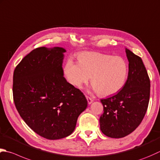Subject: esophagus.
I'll return each mask as SVG.
<instances>
[{
    "label": "esophagus",
    "instance_id": "34e87169",
    "mask_svg": "<svg viewBox=\"0 0 160 160\" xmlns=\"http://www.w3.org/2000/svg\"><path fill=\"white\" fill-rule=\"evenodd\" d=\"M86 98L87 99V101H88V103L89 104H92V102H93V100L90 98V97L89 96H86Z\"/></svg>",
    "mask_w": 160,
    "mask_h": 160
}]
</instances>
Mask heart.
<instances>
[{
	"mask_svg": "<svg viewBox=\"0 0 160 160\" xmlns=\"http://www.w3.org/2000/svg\"><path fill=\"white\" fill-rule=\"evenodd\" d=\"M78 63L69 59L64 68V73L72 85L81 88L88 82L100 96L115 94L126 84L128 66L120 56L96 52H82L78 56Z\"/></svg>",
	"mask_w": 160,
	"mask_h": 160,
	"instance_id": "1",
	"label": "heart"
}]
</instances>
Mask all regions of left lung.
Instances as JSON below:
<instances>
[{"mask_svg": "<svg viewBox=\"0 0 160 160\" xmlns=\"http://www.w3.org/2000/svg\"><path fill=\"white\" fill-rule=\"evenodd\" d=\"M129 62L126 84L115 95L101 99L103 113L101 130L111 138H122L139 126L146 114L150 98V79L142 59L126 48Z\"/></svg>", "mask_w": 160, "mask_h": 160, "instance_id": "left-lung-1", "label": "left lung"}]
</instances>
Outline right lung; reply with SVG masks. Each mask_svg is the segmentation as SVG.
I'll list each match as a JSON object with an SVG mask.
<instances>
[{
  "mask_svg": "<svg viewBox=\"0 0 160 160\" xmlns=\"http://www.w3.org/2000/svg\"><path fill=\"white\" fill-rule=\"evenodd\" d=\"M62 47H39L15 68L13 98L21 117L47 139L64 138L73 132L87 107L85 96L65 79Z\"/></svg>",
  "mask_w": 160,
  "mask_h": 160,
  "instance_id": "1",
  "label": "right lung"
}]
</instances>
